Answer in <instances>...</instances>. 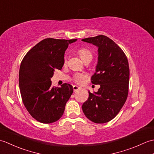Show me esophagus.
I'll return each mask as SVG.
<instances>
[{
    "instance_id": "obj_1",
    "label": "esophagus",
    "mask_w": 154,
    "mask_h": 154,
    "mask_svg": "<svg viewBox=\"0 0 154 154\" xmlns=\"http://www.w3.org/2000/svg\"><path fill=\"white\" fill-rule=\"evenodd\" d=\"M73 91H77L79 89H80V87H78V86H76V85H73Z\"/></svg>"
}]
</instances>
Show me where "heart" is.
Masks as SVG:
<instances>
[{"label":"heart","instance_id":"b5f03b06","mask_svg":"<svg viewBox=\"0 0 154 154\" xmlns=\"http://www.w3.org/2000/svg\"><path fill=\"white\" fill-rule=\"evenodd\" d=\"M78 54H79L81 58L82 59L83 61L85 60H88V59H89V60H92V58H93L92 52H91L89 50V49L85 48H79V50H78ZM82 79H83V75L82 74L77 73H75L74 75L73 79H74L75 82L79 83V82H80V81Z\"/></svg>","mask_w":154,"mask_h":154}]
</instances>
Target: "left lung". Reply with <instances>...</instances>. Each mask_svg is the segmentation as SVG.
<instances>
[{
  "instance_id": "8db88e82",
  "label": "left lung",
  "mask_w": 154,
  "mask_h": 154,
  "mask_svg": "<svg viewBox=\"0 0 154 154\" xmlns=\"http://www.w3.org/2000/svg\"><path fill=\"white\" fill-rule=\"evenodd\" d=\"M98 48L96 72L91 83L100 85L97 92L91 93L82 106L88 119L97 124L109 122L125 103L130 78L128 59L122 49L106 35L83 39Z\"/></svg>"
}]
</instances>
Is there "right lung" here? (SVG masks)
<instances>
[{"label": "right lung", "mask_w": 154, "mask_h": 154, "mask_svg": "<svg viewBox=\"0 0 154 154\" xmlns=\"http://www.w3.org/2000/svg\"><path fill=\"white\" fill-rule=\"evenodd\" d=\"M73 40L46 38L32 48L21 62L19 87L26 109L34 119L50 124L63 115L65 104L73 92L70 84L51 86L55 69L64 64L65 51Z\"/></svg>", "instance_id": "obj_1"}]
</instances>
